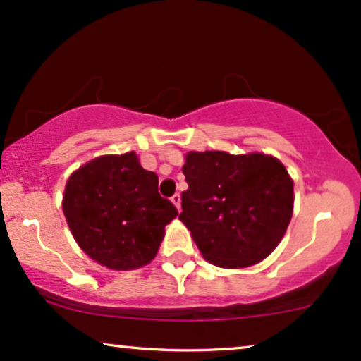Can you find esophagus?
I'll list each match as a JSON object with an SVG mask.
<instances>
[{
	"label": "esophagus",
	"mask_w": 361,
	"mask_h": 361,
	"mask_svg": "<svg viewBox=\"0 0 361 361\" xmlns=\"http://www.w3.org/2000/svg\"><path fill=\"white\" fill-rule=\"evenodd\" d=\"M171 201H172L173 206L177 207V211H180V195L179 194H173L172 197H171Z\"/></svg>",
	"instance_id": "esophagus-1"
}]
</instances>
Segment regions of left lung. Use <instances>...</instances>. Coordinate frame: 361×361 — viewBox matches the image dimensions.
<instances>
[{
	"label": "left lung",
	"instance_id": "8db88e82",
	"mask_svg": "<svg viewBox=\"0 0 361 361\" xmlns=\"http://www.w3.org/2000/svg\"><path fill=\"white\" fill-rule=\"evenodd\" d=\"M189 189L179 219L211 264L241 269L266 259L286 234L295 206L291 176L262 152H188Z\"/></svg>",
	"mask_w": 361,
	"mask_h": 361
}]
</instances>
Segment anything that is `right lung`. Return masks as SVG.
<instances>
[{"label":"right lung","mask_w":361,"mask_h":361,"mask_svg":"<svg viewBox=\"0 0 361 361\" xmlns=\"http://www.w3.org/2000/svg\"><path fill=\"white\" fill-rule=\"evenodd\" d=\"M157 188V173L145 171L135 152L100 155L72 172L61 207L80 249L114 271L149 264L177 217Z\"/></svg>","instance_id":"obj_1"}]
</instances>
